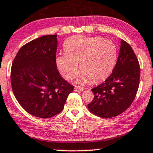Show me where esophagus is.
Returning a JSON list of instances; mask_svg holds the SVG:
<instances>
[{"mask_svg":"<svg viewBox=\"0 0 153 153\" xmlns=\"http://www.w3.org/2000/svg\"><path fill=\"white\" fill-rule=\"evenodd\" d=\"M75 91H84V88L80 87V86H75L74 88Z\"/></svg>","mask_w":153,"mask_h":153,"instance_id":"esophagus-1","label":"esophagus"}]
</instances>
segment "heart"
Returning a JSON list of instances; mask_svg holds the SVG:
<instances>
[{"instance_id": "obj_1", "label": "heart", "mask_w": 153, "mask_h": 153, "mask_svg": "<svg viewBox=\"0 0 153 153\" xmlns=\"http://www.w3.org/2000/svg\"><path fill=\"white\" fill-rule=\"evenodd\" d=\"M65 53L56 58V66L66 80H71L78 72V63L82 71L79 80L95 83L106 78L114 68L117 52L115 45L100 37L89 38L75 36L66 40Z\"/></svg>"}]
</instances>
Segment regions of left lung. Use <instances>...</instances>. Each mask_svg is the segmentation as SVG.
<instances>
[{
	"label": "left lung",
	"instance_id": "obj_1",
	"mask_svg": "<svg viewBox=\"0 0 153 153\" xmlns=\"http://www.w3.org/2000/svg\"><path fill=\"white\" fill-rule=\"evenodd\" d=\"M140 64L131 46L121 40L116 65L102 84L91 90L94 98L88 105L94 115L113 117L126 111L133 102L140 84Z\"/></svg>",
	"mask_w": 153,
	"mask_h": 153
}]
</instances>
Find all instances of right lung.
Returning a JSON list of instances; mask_svg holds the SVG:
<instances>
[{"instance_id": "obj_1", "label": "right lung", "mask_w": 153, "mask_h": 153, "mask_svg": "<svg viewBox=\"0 0 153 153\" xmlns=\"http://www.w3.org/2000/svg\"><path fill=\"white\" fill-rule=\"evenodd\" d=\"M57 35L42 36L22 46L12 63L10 82L16 100L40 118L60 113L74 89L57 69Z\"/></svg>"}]
</instances>
